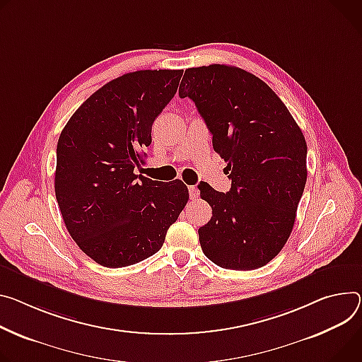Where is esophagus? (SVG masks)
Listing matches in <instances>:
<instances>
[{
    "label": "esophagus",
    "instance_id": "1",
    "mask_svg": "<svg viewBox=\"0 0 362 362\" xmlns=\"http://www.w3.org/2000/svg\"><path fill=\"white\" fill-rule=\"evenodd\" d=\"M189 196L192 201H196L199 198V189L194 187V186H189Z\"/></svg>",
    "mask_w": 362,
    "mask_h": 362
}]
</instances>
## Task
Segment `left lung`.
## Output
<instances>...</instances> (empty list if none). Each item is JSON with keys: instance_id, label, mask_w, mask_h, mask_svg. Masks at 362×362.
I'll use <instances>...</instances> for the list:
<instances>
[{"instance_id": "8db88e82", "label": "left lung", "mask_w": 362, "mask_h": 362, "mask_svg": "<svg viewBox=\"0 0 362 362\" xmlns=\"http://www.w3.org/2000/svg\"><path fill=\"white\" fill-rule=\"evenodd\" d=\"M180 98H190L226 161L231 189L199 185L212 206L199 228L204 254L222 269L255 270L287 243L305 190L308 146L274 90L226 64L186 69Z\"/></svg>"}]
</instances>
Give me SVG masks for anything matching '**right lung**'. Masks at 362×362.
<instances>
[{"label":"right lung","instance_id":"1","mask_svg":"<svg viewBox=\"0 0 362 362\" xmlns=\"http://www.w3.org/2000/svg\"><path fill=\"white\" fill-rule=\"evenodd\" d=\"M182 75L125 74L93 92L62 129L56 199L74 241L104 267H127L156 254L187 204L182 180L161 183L134 173Z\"/></svg>","mask_w":362,"mask_h":362}]
</instances>
